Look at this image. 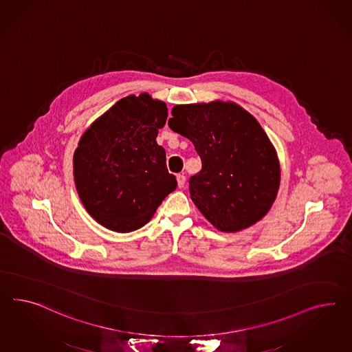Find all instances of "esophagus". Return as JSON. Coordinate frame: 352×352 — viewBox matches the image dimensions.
<instances>
[{
  "mask_svg": "<svg viewBox=\"0 0 352 352\" xmlns=\"http://www.w3.org/2000/svg\"><path fill=\"white\" fill-rule=\"evenodd\" d=\"M176 179H177V185H179V188H184V185H185V182H186V177L184 176V175H177L176 176Z\"/></svg>",
  "mask_w": 352,
  "mask_h": 352,
  "instance_id": "esophagus-1",
  "label": "esophagus"
}]
</instances>
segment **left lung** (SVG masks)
<instances>
[{"mask_svg": "<svg viewBox=\"0 0 352 352\" xmlns=\"http://www.w3.org/2000/svg\"><path fill=\"white\" fill-rule=\"evenodd\" d=\"M168 126L188 138L201 160L190 195L208 221L237 232L261 221L280 188V162L259 122L239 104H177Z\"/></svg>", "mask_w": 352, "mask_h": 352, "instance_id": "1", "label": "left lung"}]
</instances>
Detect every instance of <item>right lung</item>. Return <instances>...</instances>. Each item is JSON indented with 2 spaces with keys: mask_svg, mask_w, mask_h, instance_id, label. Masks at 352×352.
<instances>
[{
  "mask_svg": "<svg viewBox=\"0 0 352 352\" xmlns=\"http://www.w3.org/2000/svg\"><path fill=\"white\" fill-rule=\"evenodd\" d=\"M162 100L129 96L97 118L74 153V179L87 212L116 232L149 222L177 181L155 138L167 120Z\"/></svg>",
  "mask_w": 352,
  "mask_h": 352,
  "instance_id": "add662e5",
  "label": "right lung"
}]
</instances>
